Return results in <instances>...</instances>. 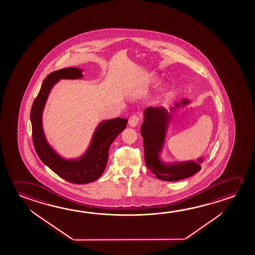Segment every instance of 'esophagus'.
<instances>
[{
	"instance_id": "1",
	"label": "esophagus",
	"mask_w": 255,
	"mask_h": 255,
	"mask_svg": "<svg viewBox=\"0 0 255 255\" xmlns=\"http://www.w3.org/2000/svg\"><path fill=\"white\" fill-rule=\"evenodd\" d=\"M140 117L138 115H132L131 117H129V125L131 127H135V126H138V123L140 122Z\"/></svg>"
}]
</instances>
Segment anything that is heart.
Returning <instances> with one entry per match:
<instances>
[{
  "label": "heart",
  "mask_w": 255,
  "mask_h": 255,
  "mask_svg": "<svg viewBox=\"0 0 255 255\" xmlns=\"http://www.w3.org/2000/svg\"><path fill=\"white\" fill-rule=\"evenodd\" d=\"M146 79L148 80V81H151V80H152V79H150V77H147V78H146Z\"/></svg>",
  "instance_id": "obj_1"
}]
</instances>
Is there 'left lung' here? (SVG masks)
<instances>
[{
    "mask_svg": "<svg viewBox=\"0 0 255 255\" xmlns=\"http://www.w3.org/2000/svg\"><path fill=\"white\" fill-rule=\"evenodd\" d=\"M184 100L182 105L187 104ZM176 107H180L178 103ZM170 115L163 107H149L145 109V119L142 124L141 137L143 138L144 157L146 166L160 180L177 181L194 175L200 171V164L193 161L165 165L160 162L158 154L162 149L164 135ZM198 162L201 163L202 159Z\"/></svg>",
    "mask_w": 255,
    "mask_h": 255,
    "instance_id": "8db88e82",
    "label": "left lung"
}]
</instances>
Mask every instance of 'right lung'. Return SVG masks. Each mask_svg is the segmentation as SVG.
<instances>
[{
	"label": "right lung",
	"instance_id": "obj_1",
	"mask_svg": "<svg viewBox=\"0 0 255 255\" xmlns=\"http://www.w3.org/2000/svg\"><path fill=\"white\" fill-rule=\"evenodd\" d=\"M83 77L82 70L77 67L63 68L47 75L42 87L34 101L30 119L32 124V137L38 156L48 167L68 182L90 183L103 173L110 145L127 126L128 119L115 118L105 121L96 129L87 153L75 161L61 158L47 143L42 126V114L47 98L52 86L60 79H76Z\"/></svg>",
	"mask_w": 255,
	"mask_h": 255
}]
</instances>
